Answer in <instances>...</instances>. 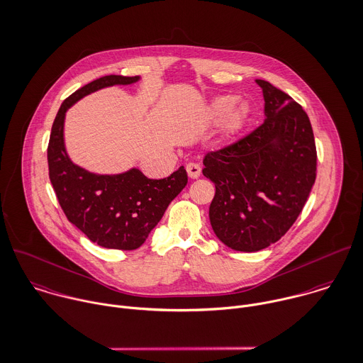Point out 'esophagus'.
<instances>
[{"instance_id":"1","label":"esophagus","mask_w":363,"mask_h":363,"mask_svg":"<svg viewBox=\"0 0 363 363\" xmlns=\"http://www.w3.org/2000/svg\"><path fill=\"white\" fill-rule=\"evenodd\" d=\"M201 171H202V169H201V165L196 164V162H189V164L186 165V172H188L189 178H192V179L199 178Z\"/></svg>"}]
</instances>
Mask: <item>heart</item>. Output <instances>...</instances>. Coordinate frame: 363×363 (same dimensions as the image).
<instances>
[{"mask_svg":"<svg viewBox=\"0 0 363 363\" xmlns=\"http://www.w3.org/2000/svg\"><path fill=\"white\" fill-rule=\"evenodd\" d=\"M209 113L215 121H225V133L233 135L246 124L250 108L247 103L236 104L235 96H222L212 103Z\"/></svg>","mask_w":363,"mask_h":363,"instance_id":"obj_1","label":"heart"}]
</instances>
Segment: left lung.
I'll return each instance as SVG.
<instances>
[{"mask_svg": "<svg viewBox=\"0 0 363 363\" xmlns=\"http://www.w3.org/2000/svg\"><path fill=\"white\" fill-rule=\"evenodd\" d=\"M264 123L203 158L216 188L209 208L215 235L238 252H257L284 236L301 213L317 177L313 127L287 93L257 79Z\"/></svg>", "mask_w": 363, "mask_h": 363, "instance_id": "obj_1", "label": "left lung"}]
</instances>
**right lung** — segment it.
<instances>
[{
	"instance_id": "1",
	"label": "right lung",
	"mask_w": 363,
	"mask_h": 363,
	"mask_svg": "<svg viewBox=\"0 0 363 363\" xmlns=\"http://www.w3.org/2000/svg\"><path fill=\"white\" fill-rule=\"evenodd\" d=\"M138 79L108 74L72 93L55 117L48 144L49 179L62 211L93 243L106 249H138L188 184L184 167L164 179H150L137 168L118 175H97L74 165L66 154L63 123L67 108L99 89L131 84Z\"/></svg>"
}]
</instances>
